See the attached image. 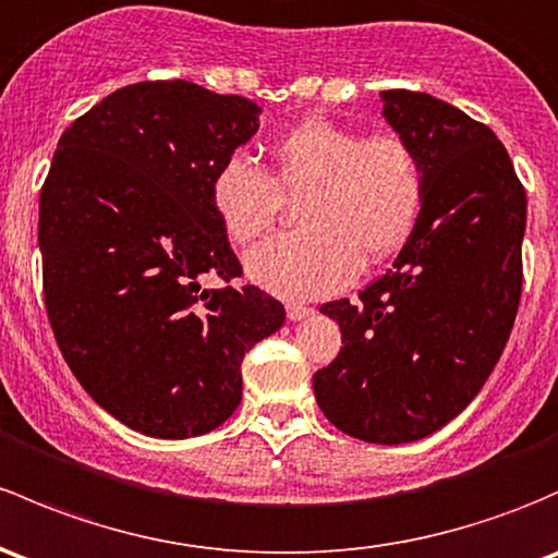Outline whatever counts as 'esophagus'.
<instances>
[{"instance_id":"1","label":"esophagus","mask_w":558,"mask_h":558,"mask_svg":"<svg viewBox=\"0 0 558 558\" xmlns=\"http://www.w3.org/2000/svg\"><path fill=\"white\" fill-rule=\"evenodd\" d=\"M286 315H289V320H304V318H310V315H315V310L313 307H304V304H289V307H286Z\"/></svg>"}]
</instances>
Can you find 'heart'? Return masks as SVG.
I'll use <instances>...</instances> for the list:
<instances>
[{
  "label": "heart",
  "instance_id": "1",
  "mask_svg": "<svg viewBox=\"0 0 558 558\" xmlns=\"http://www.w3.org/2000/svg\"><path fill=\"white\" fill-rule=\"evenodd\" d=\"M422 168L398 136L363 138L326 117H310L269 146L262 171L232 155L210 179V208L238 245L254 243L296 203L299 232L245 256V272L286 299H320L344 289L357 264L396 254L420 216Z\"/></svg>",
  "mask_w": 558,
  "mask_h": 558
}]
</instances>
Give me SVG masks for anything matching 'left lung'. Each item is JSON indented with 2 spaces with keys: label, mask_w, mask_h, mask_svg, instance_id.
I'll return each instance as SVG.
<instances>
[{
  "label": "left lung",
  "mask_w": 558,
  "mask_h": 558,
  "mask_svg": "<svg viewBox=\"0 0 558 558\" xmlns=\"http://www.w3.org/2000/svg\"><path fill=\"white\" fill-rule=\"evenodd\" d=\"M379 98L420 160V216L361 299L320 307L344 348L313 387L331 425L392 447L454 420L500 361L521 296L526 195L506 146L465 111L427 93Z\"/></svg>",
  "instance_id": "left-lung-1"
}]
</instances>
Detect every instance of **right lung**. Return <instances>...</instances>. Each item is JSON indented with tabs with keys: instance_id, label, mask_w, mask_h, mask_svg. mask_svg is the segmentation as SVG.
<instances>
[{
	"instance_id": "obj_1",
	"label": "right lung",
	"mask_w": 558,
	"mask_h": 558,
	"mask_svg": "<svg viewBox=\"0 0 558 558\" xmlns=\"http://www.w3.org/2000/svg\"><path fill=\"white\" fill-rule=\"evenodd\" d=\"M262 109L186 80L109 93L63 131L39 195L47 318L87 396L144 436L214 430L243 396V355L286 310L240 269L210 179Z\"/></svg>"
}]
</instances>
